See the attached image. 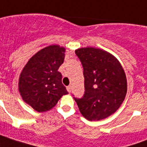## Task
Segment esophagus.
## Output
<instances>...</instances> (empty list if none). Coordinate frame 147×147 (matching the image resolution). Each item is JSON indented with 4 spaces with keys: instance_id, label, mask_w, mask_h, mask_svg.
I'll return each instance as SVG.
<instances>
[{
    "instance_id": "1",
    "label": "esophagus",
    "mask_w": 147,
    "mask_h": 147,
    "mask_svg": "<svg viewBox=\"0 0 147 147\" xmlns=\"http://www.w3.org/2000/svg\"><path fill=\"white\" fill-rule=\"evenodd\" d=\"M66 89H67L68 92H71V86H70V85L67 86V87H66Z\"/></svg>"
}]
</instances>
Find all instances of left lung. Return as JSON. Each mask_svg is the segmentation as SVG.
I'll return each mask as SVG.
<instances>
[{
	"instance_id": "left-lung-1",
	"label": "left lung",
	"mask_w": 147,
	"mask_h": 147,
	"mask_svg": "<svg viewBox=\"0 0 147 147\" xmlns=\"http://www.w3.org/2000/svg\"><path fill=\"white\" fill-rule=\"evenodd\" d=\"M83 66L85 94L74 97L82 115L90 121L109 117L120 107L127 85L125 73L117 59L101 49L76 50Z\"/></svg>"
}]
</instances>
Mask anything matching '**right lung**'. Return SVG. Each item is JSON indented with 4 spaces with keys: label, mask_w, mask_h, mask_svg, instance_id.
Listing matches in <instances>:
<instances>
[{
    "label": "right lung",
    "mask_w": 147,
    "mask_h": 147,
    "mask_svg": "<svg viewBox=\"0 0 147 147\" xmlns=\"http://www.w3.org/2000/svg\"><path fill=\"white\" fill-rule=\"evenodd\" d=\"M65 50L48 46L29 59L19 79V91L24 101L38 112L54 108L63 95L68 94L62 83L59 68L64 62Z\"/></svg>",
    "instance_id": "add662e5"
}]
</instances>
